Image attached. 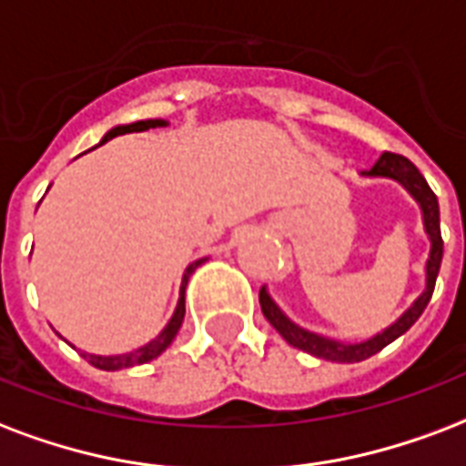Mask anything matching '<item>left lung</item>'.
Segmentation results:
<instances>
[{"label":"left lung","mask_w":466,"mask_h":466,"mask_svg":"<svg viewBox=\"0 0 466 466\" xmlns=\"http://www.w3.org/2000/svg\"><path fill=\"white\" fill-rule=\"evenodd\" d=\"M364 176L371 177H393L408 187V193L413 195L415 200L420 202L422 209V225H425V232L431 237V258H428V266H425V273H428V283H425V290L422 296L415 300L410 308H408L403 315H400L389 329H383L381 335L371 337L367 342L360 344H342L337 339H329V337L315 335V332H308V329L298 328L296 322H290L280 308L271 300V296L266 293V289L258 290V303H261V310H264V318L271 322L276 332H279L283 339L298 350L308 351L312 357H319V360L328 361H342V364H351V361H364L369 357H374L376 351H381L386 344H390L393 339H399L403 332L413 328L415 319L420 318L422 310L428 308L432 298V290H435V280H438L440 264H442V234H440V208L438 198L428 186V180L420 176V170L415 168L413 163L408 161L406 156L400 154H386L374 163V168L364 170Z\"/></svg>","instance_id":"obj_1"}]
</instances>
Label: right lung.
Listing matches in <instances>:
<instances>
[{
    "label": "right lung",
    "mask_w": 466,
    "mask_h": 466,
    "mask_svg": "<svg viewBox=\"0 0 466 466\" xmlns=\"http://www.w3.org/2000/svg\"><path fill=\"white\" fill-rule=\"evenodd\" d=\"M156 127H166L163 119H147V122H134V124H127V127H115V129H109L102 138V144L109 141V138L115 137H122V134H131V131H147V129H156ZM205 258L200 261H195L186 268V276H183V286H180V298H177V308L173 312V318L170 322L163 328V332L156 339H151L148 344L144 347H138L137 351H129V354H119V357H97V354H83L85 360L90 361L92 367L97 369H105V371H119V369H129V367H137V364H147V361L156 360L158 354H161L166 347H168L173 339H176L177 329L183 325V318H186V286H187V279H190V273L202 264Z\"/></svg>",
    "instance_id": "add662e5"
}]
</instances>
